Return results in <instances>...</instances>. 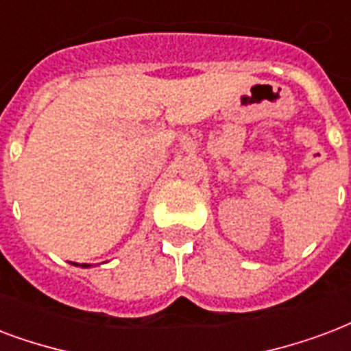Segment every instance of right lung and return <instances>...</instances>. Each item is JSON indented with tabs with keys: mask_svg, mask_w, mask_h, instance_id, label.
<instances>
[{
	"mask_svg": "<svg viewBox=\"0 0 351 351\" xmlns=\"http://www.w3.org/2000/svg\"><path fill=\"white\" fill-rule=\"evenodd\" d=\"M71 265H75V267H82V269H88V267H92V265H88V263H82V265H79V263H71Z\"/></svg>",
	"mask_w": 351,
	"mask_h": 351,
	"instance_id": "add662e5",
	"label": "right lung"
}]
</instances>
